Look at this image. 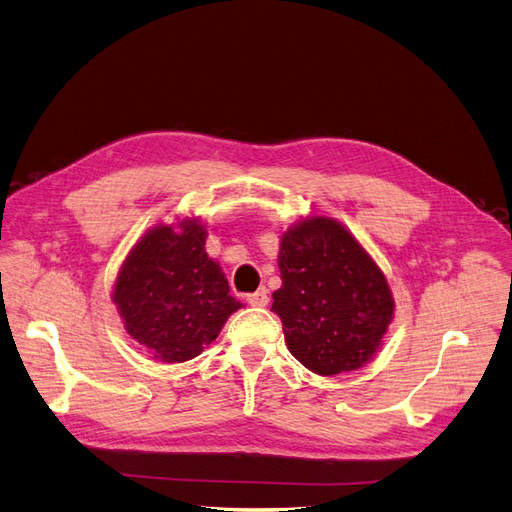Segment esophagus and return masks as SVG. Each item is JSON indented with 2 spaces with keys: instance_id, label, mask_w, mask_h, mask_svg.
I'll use <instances>...</instances> for the list:
<instances>
[{
  "instance_id": "obj_1",
  "label": "esophagus",
  "mask_w": 512,
  "mask_h": 512,
  "mask_svg": "<svg viewBox=\"0 0 512 512\" xmlns=\"http://www.w3.org/2000/svg\"><path fill=\"white\" fill-rule=\"evenodd\" d=\"M246 301H249V304H251L253 308H266L270 297H268V291H266V289H257L255 293H251L249 297H246Z\"/></svg>"
}]
</instances>
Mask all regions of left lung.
I'll return each instance as SVG.
<instances>
[{"label": "left lung", "instance_id": "8db88e82", "mask_svg": "<svg viewBox=\"0 0 512 512\" xmlns=\"http://www.w3.org/2000/svg\"><path fill=\"white\" fill-rule=\"evenodd\" d=\"M278 270L272 312L301 365L337 375L373 361L394 318V295L344 223L325 215L295 221L280 236Z\"/></svg>", "mask_w": 512, "mask_h": 512}]
</instances>
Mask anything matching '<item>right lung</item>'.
<instances>
[{"label": "right lung", "instance_id": "add662e5", "mask_svg": "<svg viewBox=\"0 0 512 512\" xmlns=\"http://www.w3.org/2000/svg\"><path fill=\"white\" fill-rule=\"evenodd\" d=\"M200 217L156 223L135 242L113 282L126 333L158 363L192 361L242 308L219 261L206 253Z\"/></svg>", "mask_w": 512, "mask_h": 512}]
</instances>
